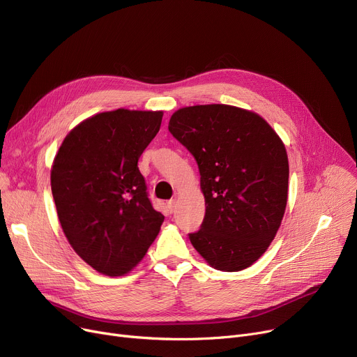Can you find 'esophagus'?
<instances>
[{"label": "esophagus", "mask_w": 357, "mask_h": 357, "mask_svg": "<svg viewBox=\"0 0 357 357\" xmlns=\"http://www.w3.org/2000/svg\"><path fill=\"white\" fill-rule=\"evenodd\" d=\"M167 208H169V211L174 213V211L176 210V199H171V201H167Z\"/></svg>", "instance_id": "34e87169"}]
</instances>
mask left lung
I'll list each match as a JSON object with an SVG mask.
<instances>
[{"mask_svg":"<svg viewBox=\"0 0 357 357\" xmlns=\"http://www.w3.org/2000/svg\"><path fill=\"white\" fill-rule=\"evenodd\" d=\"M169 131L195 158L205 217L190 234L210 266L238 272L264 255L282 222L289 165L284 142L265 119L226 104L183 107Z\"/></svg>","mask_w":357,"mask_h":357,"instance_id":"left-lung-1","label":"left lung"}]
</instances>
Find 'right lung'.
Returning a JSON list of instances; mask_svg holds the SVG:
<instances>
[{"label": "right lung", "instance_id": "add662e5", "mask_svg": "<svg viewBox=\"0 0 357 357\" xmlns=\"http://www.w3.org/2000/svg\"><path fill=\"white\" fill-rule=\"evenodd\" d=\"M162 117L163 111L98 112L69 131L53 159L50 185L62 230L102 275L135 269L165 220L150 204L137 166Z\"/></svg>", "mask_w": 357, "mask_h": 357}]
</instances>
